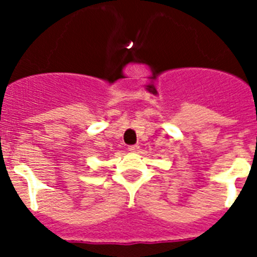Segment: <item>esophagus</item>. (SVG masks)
I'll use <instances>...</instances> for the list:
<instances>
[{"label":"esophagus","instance_id":"34e87169","mask_svg":"<svg viewBox=\"0 0 257 257\" xmlns=\"http://www.w3.org/2000/svg\"><path fill=\"white\" fill-rule=\"evenodd\" d=\"M128 151L130 152H138L139 151V145H130V147H128Z\"/></svg>","mask_w":257,"mask_h":257}]
</instances>
